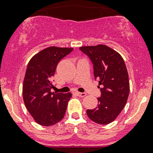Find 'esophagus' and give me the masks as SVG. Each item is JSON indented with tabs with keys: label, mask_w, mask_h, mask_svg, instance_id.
Instances as JSON below:
<instances>
[{
	"label": "esophagus",
	"mask_w": 153,
	"mask_h": 153,
	"mask_svg": "<svg viewBox=\"0 0 153 153\" xmlns=\"http://www.w3.org/2000/svg\"><path fill=\"white\" fill-rule=\"evenodd\" d=\"M76 93H77V95H78V96H79V97H84V96H86V93H84V92H77Z\"/></svg>",
	"instance_id": "esophagus-1"
}]
</instances>
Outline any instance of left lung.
Returning <instances> with one entry per match:
<instances>
[{
    "label": "left lung",
    "mask_w": 153,
    "mask_h": 153,
    "mask_svg": "<svg viewBox=\"0 0 153 153\" xmlns=\"http://www.w3.org/2000/svg\"><path fill=\"white\" fill-rule=\"evenodd\" d=\"M93 64L94 76L99 80L101 95L98 106L87 109V116L94 122L108 124L116 119L127 101L129 81L121 55L112 48L98 44L80 47Z\"/></svg>",
    "instance_id": "left-lung-1"
}]
</instances>
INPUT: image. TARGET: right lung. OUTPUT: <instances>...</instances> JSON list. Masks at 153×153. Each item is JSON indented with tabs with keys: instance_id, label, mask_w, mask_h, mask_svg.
Wrapping results in <instances>:
<instances>
[{
	"instance_id": "1",
	"label": "right lung",
	"mask_w": 153,
	"mask_h": 153,
	"mask_svg": "<svg viewBox=\"0 0 153 153\" xmlns=\"http://www.w3.org/2000/svg\"><path fill=\"white\" fill-rule=\"evenodd\" d=\"M73 48L49 47L40 51L30 59L23 83V98L27 110L35 122L49 126L57 124L65 115L72 93L52 92L51 78L60 60Z\"/></svg>"
}]
</instances>
